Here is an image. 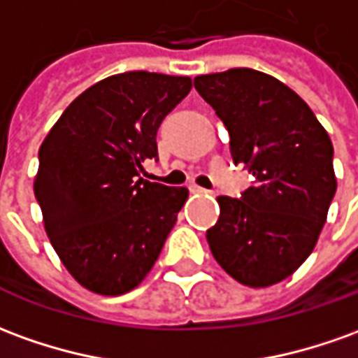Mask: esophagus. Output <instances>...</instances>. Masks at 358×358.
I'll return each instance as SVG.
<instances>
[{"instance_id":"34e87169","label":"esophagus","mask_w":358,"mask_h":358,"mask_svg":"<svg viewBox=\"0 0 358 358\" xmlns=\"http://www.w3.org/2000/svg\"><path fill=\"white\" fill-rule=\"evenodd\" d=\"M189 192H192V194H207V189L196 186V184H189Z\"/></svg>"}]
</instances>
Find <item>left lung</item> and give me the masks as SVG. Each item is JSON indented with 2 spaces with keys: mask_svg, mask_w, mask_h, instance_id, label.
I'll list each match as a JSON object with an SVG mask.
<instances>
[{
  "mask_svg": "<svg viewBox=\"0 0 358 358\" xmlns=\"http://www.w3.org/2000/svg\"><path fill=\"white\" fill-rule=\"evenodd\" d=\"M194 85L229 129L234 164L256 178L240 199L217 197L211 254L238 283H279L304 264L324 229L337 189L331 139L308 104L271 75L234 67L197 75Z\"/></svg>",
  "mask_w": 358,
  "mask_h": 358,
  "instance_id": "left-lung-1",
  "label": "left lung"
}]
</instances>
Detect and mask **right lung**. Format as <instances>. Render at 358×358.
<instances>
[{
    "instance_id": "1",
    "label": "right lung",
    "mask_w": 358,
    "mask_h": 358,
    "mask_svg": "<svg viewBox=\"0 0 358 358\" xmlns=\"http://www.w3.org/2000/svg\"><path fill=\"white\" fill-rule=\"evenodd\" d=\"M192 89L189 77L127 71L81 92L38 151L34 196L44 229L85 289L118 296L155 266L186 187L141 178L157 129Z\"/></svg>"
}]
</instances>
